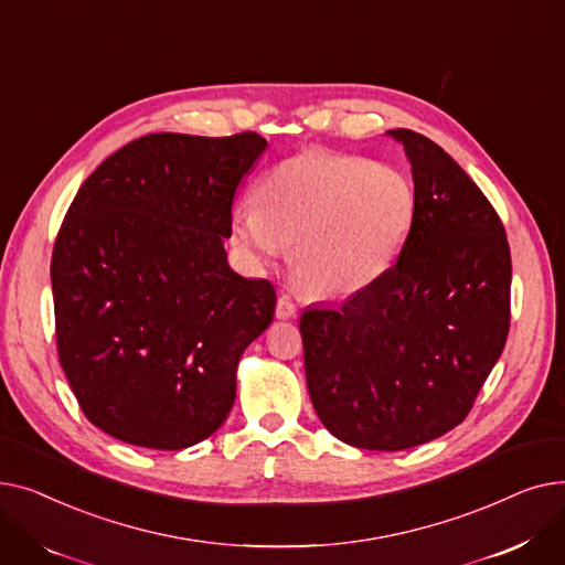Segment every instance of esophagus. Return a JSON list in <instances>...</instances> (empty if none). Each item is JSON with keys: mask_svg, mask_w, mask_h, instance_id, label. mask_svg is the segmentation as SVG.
Wrapping results in <instances>:
<instances>
[{"mask_svg": "<svg viewBox=\"0 0 565 565\" xmlns=\"http://www.w3.org/2000/svg\"><path fill=\"white\" fill-rule=\"evenodd\" d=\"M275 313H277V318L286 320V318H292L295 313H298V307L292 305V300L288 298V295H279V300H277V309H275Z\"/></svg>", "mask_w": 565, "mask_h": 565, "instance_id": "obj_1", "label": "esophagus"}]
</instances>
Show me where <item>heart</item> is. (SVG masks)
<instances>
[{
  "instance_id": "obj_1",
  "label": "heart",
  "mask_w": 565,
  "mask_h": 565,
  "mask_svg": "<svg viewBox=\"0 0 565 565\" xmlns=\"http://www.w3.org/2000/svg\"><path fill=\"white\" fill-rule=\"evenodd\" d=\"M417 217L412 178L362 156L307 148L277 162L233 213V241L270 265L292 247V277L313 298H345L401 256Z\"/></svg>"
}]
</instances>
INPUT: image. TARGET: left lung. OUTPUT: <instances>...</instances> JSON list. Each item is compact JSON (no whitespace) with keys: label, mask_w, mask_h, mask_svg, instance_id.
Instances as JSON below:
<instances>
[{"label":"left lung","mask_w":565,"mask_h":565,"mask_svg":"<svg viewBox=\"0 0 565 565\" xmlns=\"http://www.w3.org/2000/svg\"><path fill=\"white\" fill-rule=\"evenodd\" d=\"M387 135L417 190L407 243L339 309L300 318L318 419L369 451L412 449L462 424L511 328V249L492 203L428 137Z\"/></svg>","instance_id":"obj_1"}]
</instances>
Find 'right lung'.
I'll return each instance as SVG.
<instances>
[{"mask_svg": "<svg viewBox=\"0 0 565 565\" xmlns=\"http://www.w3.org/2000/svg\"><path fill=\"white\" fill-rule=\"evenodd\" d=\"M256 132H156L82 183L52 252L58 362L84 417L146 449L211 437L235 369L275 316V286L226 263L237 185Z\"/></svg>", "mask_w": 565, "mask_h": 565, "instance_id": "right-lung-1", "label": "right lung"}]
</instances>
